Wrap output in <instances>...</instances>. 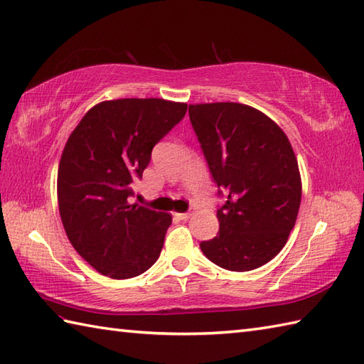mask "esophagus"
Instances as JSON below:
<instances>
[{
  "label": "esophagus",
  "instance_id": "34e87169",
  "mask_svg": "<svg viewBox=\"0 0 364 364\" xmlns=\"http://www.w3.org/2000/svg\"><path fill=\"white\" fill-rule=\"evenodd\" d=\"M178 219H181V220H186V219H189L191 218V213L188 211V213H176L175 215Z\"/></svg>",
  "mask_w": 364,
  "mask_h": 364
}]
</instances>
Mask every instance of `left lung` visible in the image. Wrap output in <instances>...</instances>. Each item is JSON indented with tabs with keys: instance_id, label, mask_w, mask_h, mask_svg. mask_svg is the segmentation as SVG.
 <instances>
[{
	"instance_id": "1",
	"label": "left lung",
	"mask_w": 364,
	"mask_h": 364,
	"mask_svg": "<svg viewBox=\"0 0 364 364\" xmlns=\"http://www.w3.org/2000/svg\"><path fill=\"white\" fill-rule=\"evenodd\" d=\"M192 127L225 203L219 235L202 241L218 267L251 272L286 246L301 202V176L287 135L265 113L245 104L189 105ZM219 191V194H223Z\"/></svg>"
}]
</instances>
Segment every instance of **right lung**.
Masks as SVG:
<instances>
[{
    "label": "right lung",
    "mask_w": 364,
    "mask_h": 364,
    "mask_svg": "<svg viewBox=\"0 0 364 364\" xmlns=\"http://www.w3.org/2000/svg\"><path fill=\"white\" fill-rule=\"evenodd\" d=\"M188 104L115 99L85 113L58 167V208L70 245L112 279L145 273L159 259L168 213L131 203L151 149L186 115Z\"/></svg>",
    "instance_id": "obj_1"
}]
</instances>
